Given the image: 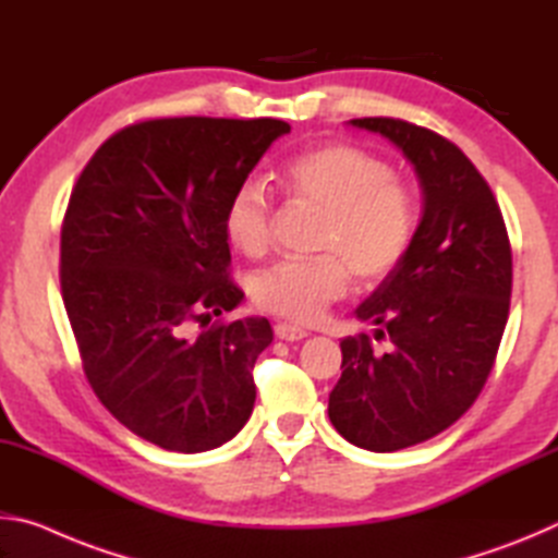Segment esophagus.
Returning a JSON list of instances; mask_svg holds the SVG:
<instances>
[{"mask_svg": "<svg viewBox=\"0 0 558 558\" xmlns=\"http://www.w3.org/2000/svg\"><path fill=\"white\" fill-rule=\"evenodd\" d=\"M276 335H278V339H286V342H300V339H305L310 332L298 325L280 323V325H276Z\"/></svg>", "mask_w": 558, "mask_h": 558, "instance_id": "esophagus-1", "label": "esophagus"}]
</instances>
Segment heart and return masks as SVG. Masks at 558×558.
Instances as JSON below:
<instances>
[{"mask_svg":"<svg viewBox=\"0 0 558 558\" xmlns=\"http://www.w3.org/2000/svg\"><path fill=\"white\" fill-rule=\"evenodd\" d=\"M280 184L292 199L323 209L317 245L335 251L286 258L256 278V302L272 315L313 323L344 295L349 268L379 280L409 251L415 216L405 189L384 159L352 145H319L290 159ZM272 204L266 186L243 182L226 204V233L241 253L258 258L270 243Z\"/></svg>","mask_w":558,"mask_h":558,"instance_id":"1","label":"heart"}]
</instances>
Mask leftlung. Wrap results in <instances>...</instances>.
<instances>
[{
	"mask_svg": "<svg viewBox=\"0 0 558 558\" xmlns=\"http://www.w3.org/2000/svg\"><path fill=\"white\" fill-rule=\"evenodd\" d=\"M349 125L399 147L423 194L409 251L354 310L386 347L366 335L339 342L327 409L352 446L393 452L438 436L483 391L509 315L512 251L483 174L446 137L393 118Z\"/></svg>",
	"mask_w": 558,
	"mask_h": 558,
	"instance_id": "1",
	"label": "left lung"
}]
</instances>
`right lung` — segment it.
<instances>
[{"label":"right lung","instance_id":"add662e5","mask_svg":"<svg viewBox=\"0 0 558 558\" xmlns=\"http://www.w3.org/2000/svg\"><path fill=\"white\" fill-rule=\"evenodd\" d=\"M282 120L162 118L120 130L73 186L61 292L93 391L122 426L174 452L229 442L256 403L266 317L209 325L243 302L226 204Z\"/></svg>","mask_w":558,"mask_h":558}]
</instances>
